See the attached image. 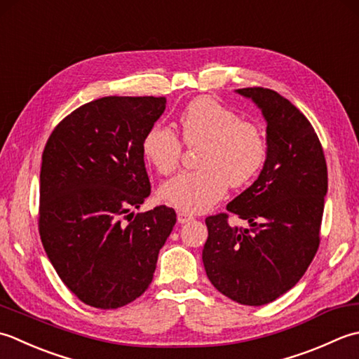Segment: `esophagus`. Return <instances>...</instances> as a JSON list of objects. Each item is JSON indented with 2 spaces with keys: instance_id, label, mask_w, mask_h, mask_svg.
Segmentation results:
<instances>
[{
  "instance_id": "34e87169",
  "label": "esophagus",
  "mask_w": 359,
  "mask_h": 359,
  "mask_svg": "<svg viewBox=\"0 0 359 359\" xmlns=\"http://www.w3.org/2000/svg\"><path fill=\"white\" fill-rule=\"evenodd\" d=\"M178 223H181V224H184V223H187V222H192L194 220V215H189V214H186V212H178Z\"/></svg>"
}]
</instances>
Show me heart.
Masks as SVG:
<instances>
[{
  "label": "heart",
  "mask_w": 359,
  "mask_h": 359,
  "mask_svg": "<svg viewBox=\"0 0 359 359\" xmlns=\"http://www.w3.org/2000/svg\"><path fill=\"white\" fill-rule=\"evenodd\" d=\"M182 142L201 147L196 159L200 170L184 172L164 182L163 201L186 212H203L220 201L228 186L243 187L262 170L268 141L262 128L240 119L237 111L214 97L190 100L178 116ZM145 161L161 175L178 169L182 144L170 128L155 126L142 139Z\"/></svg>",
  "instance_id": "1"
}]
</instances>
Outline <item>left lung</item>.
<instances>
[{
  "label": "left lung",
  "instance_id": "8db88e82",
  "mask_svg": "<svg viewBox=\"0 0 359 359\" xmlns=\"http://www.w3.org/2000/svg\"><path fill=\"white\" fill-rule=\"evenodd\" d=\"M237 93L262 109L268 155L259 178L226 206L250 229L232 228L224 212L208 217L203 263L222 294L259 306L294 287L318 252L327 163L316 131L288 99L262 86Z\"/></svg>",
  "mask_w": 359,
  "mask_h": 359
}]
</instances>
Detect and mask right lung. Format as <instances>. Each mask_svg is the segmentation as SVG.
<instances>
[{
    "label": "right lung",
    "mask_w": 359,
    "mask_h": 359,
    "mask_svg": "<svg viewBox=\"0 0 359 359\" xmlns=\"http://www.w3.org/2000/svg\"><path fill=\"white\" fill-rule=\"evenodd\" d=\"M164 109L165 97L153 96L88 102L43 150L41 243L62 282L94 309H119L149 288L177 223L167 206L130 212L150 195L142 139Z\"/></svg>",
    "instance_id": "1"
}]
</instances>
